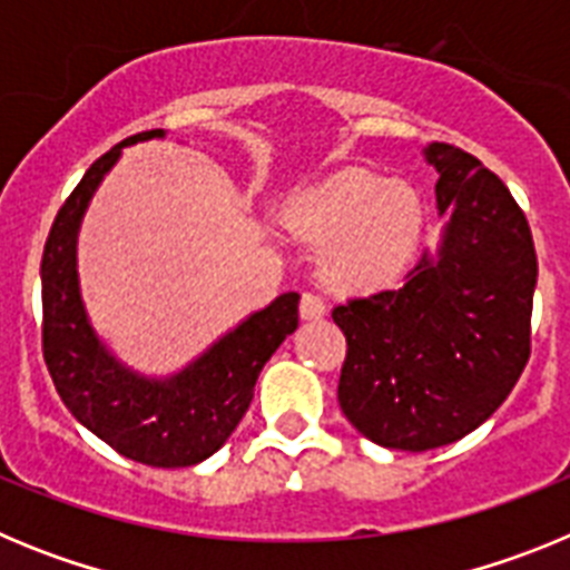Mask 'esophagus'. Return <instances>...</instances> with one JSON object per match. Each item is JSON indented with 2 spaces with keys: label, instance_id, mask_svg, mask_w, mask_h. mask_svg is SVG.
Wrapping results in <instances>:
<instances>
[{
  "label": "esophagus",
  "instance_id": "34e87169",
  "mask_svg": "<svg viewBox=\"0 0 570 570\" xmlns=\"http://www.w3.org/2000/svg\"><path fill=\"white\" fill-rule=\"evenodd\" d=\"M299 316H302V320H308V322L322 320V316H325V302H322L316 294H302Z\"/></svg>",
  "mask_w": 570,
  "mask_h": 570
}]
</instances>
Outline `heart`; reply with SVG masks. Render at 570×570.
I'll use <instances>...</instances> for the list:
<instances>
[{"mask_svg": "<svg viewBox=\"0 0 570 570\" xmlns=\"http://www.w3.org/2000/svg\"><path fill=\"white\" fill-rule=\"evenodd\" d=\"M291 219L311 245L328 248L322 274L331 288L371 294L391 285L414 259L425 205L407 183H385L354 168L302 196Z\"/></svg>", "mask_w": 570, "mask_h": 570, "instance_id": "heart-1", "label": "heart"}]
</instances>
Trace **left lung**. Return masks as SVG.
<instances>
[{
	"instance_id": "left-lung-1",
	"label": "left lung",
	"mask_w": 570,
	"mask_h": 570,
	"mask_svg": "<svg viewBox=\"0 0 570 570\" xmlns=\"http://www.w3.org/2000/svg\"><path fill=\"white\" fill-rule=\"evenodd\" d=\"M440 254L396 291L334 308L345 334L340 396L347 422L382 448L431 451L480 428L531 356L537 250L500 176L456 145L431 142Z\"/></svg>"
}]
</instances>
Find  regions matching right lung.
<instances>
[{
	"mask_svg": "<svg viewBox=\"0 0 570 570\" xmlns=\"http://www.w3.org/2000/svg\"><path fill=\"white\" fill-rule=\"evenodd\" d=\"M165 136L142 130L90 165L50 225L42 254V354L68 411L114 451L150 468H188L225 445L254 400L265 362L299 325V294H282L170 380L116 362L90 328L77 279V234L90 196L125 145Z\"/></svg>",
	"mask_w": 570,
	"mask_h": 570,
	"instance_id": "obj_1",
	"label": "right lung"
}]
</instances>
